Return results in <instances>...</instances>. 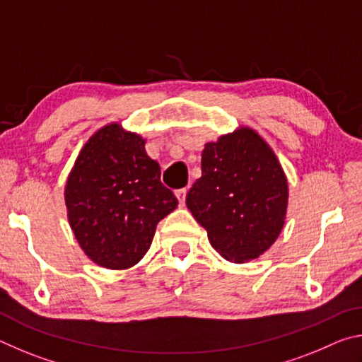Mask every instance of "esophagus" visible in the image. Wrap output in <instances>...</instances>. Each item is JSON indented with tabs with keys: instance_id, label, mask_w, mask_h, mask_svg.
Segmentation results:
<instances>
[{
	"instance_id": "34e87169",
	"label": "esophagus",
	"mask_w": 362,
	"mask_h": 362,
	"mask_svg": "<svg viewBox=\"0 0 362 362\" xmlns=\"http://www.w3.org/2000/svg\"><path fill=\"white\" fill-rule=\"evenodd\" d=\"M187 192H188V188H180V189H177V192H175V196H177V199H179V203H180L182 206H183V204H185Z\"/></svg>"
}]
</instances>
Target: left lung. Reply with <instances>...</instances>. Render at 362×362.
<instances>
[{
	"instance_id": "obj_1",
	"label": "left lung",
	"mask_w": 362,
	"mask_h": 362,
	"mask_svg": "<svg viewBox=\"0 0 362 362\" xmlns=\"http://www.w3.org/2000/svg\"><path fill=\"white\" fill-rule=\"evenodd\" d=\"M201 173L187 207L211 246L230 262L257 259L284 226L289 189L276 155L255 131L241 127L204 145Z\"/></svg>"
}]
</instances>
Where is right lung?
Here are the masks:
<instances>
[{
    "label": "right lung",
    "mask_w": 362,
    "mask_h": 362,
    "mask_svg": "<svg viewBox=\"0 0 362 362\" xmlns=\"http://www.w3.org/2000/svg\"><path fill=\"white\" fill-rule=\"evenodd\" d=\"M145 140L118 122L103 126L79 151L65 187L69 222L97 265L126 269L150 249L159 220L179 201L161 183Z\"/></svg>",
    "instance_id": "1"
}]
</instances>
